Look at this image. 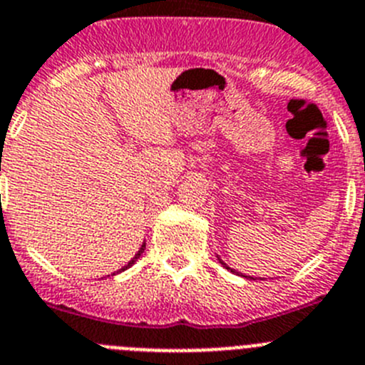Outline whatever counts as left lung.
Instances as JSON below:
<instances>
[{
    "label": "left lung",
    "mask_w": 365,
    "mask_h": 365,
    "mask_svg": "<svg viewBox=\"0 0 365 365\" xmlns=\"http://www.w3.org/2000/svg\"><path fill=\"white\" fill-rule=\"evenodd\" d=\"M218 260H220V258H218ZM220 264H222L223 267H225V269H231V267H229L227 264H225V262H222V260H220ZM231 272H236V271H235V269H231Z\"/></svg>",
    "instance_id": "8db88e82"
}]
</instances>
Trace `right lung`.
<instances>
[{
  "label": "right lung",
  "instance_id": "add662e5",
  "mask_svg": "<svg viewBox=\"0 0 365 365\" xmlns=\"http://www.w3.org/2000/svg\"><path fill=\"white\" fill-rule=\"evenodd\" d=\"M143 251H145V244H143V245H142V247H140V251H138V252H136V255H134V258H133V260H130V262H129V264H127V265H125V267H121V269H120V271H118V272H121V271H125V269H129V267H130V265H133V264H134V262H136V260H138V258H140V256H142V252H143Z\"/></svg>",
  "mask_w": 365,
  "mask_h": 365
}]
</instances>
